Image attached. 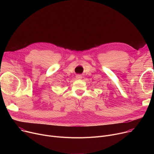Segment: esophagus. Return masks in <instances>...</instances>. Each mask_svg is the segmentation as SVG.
I'll list each match as a JSON object with an SVG mask.
<instances>
[{
  "label": "esophagus",
  "instance_id": "34e87169",
  "mask_svg": "<svg viewBox=\"0 0 154 154\" xmlns=\"http://www.w3.org/2000/svg\"><path fill=\"white\" fill-rule=\"evenodd\" d=\"M76 79H78V80H80L82 79V76L80 75H76Z\"/></svg>",
  "mask_w": 154,
  "mask_h": 154
}]
</instances>
